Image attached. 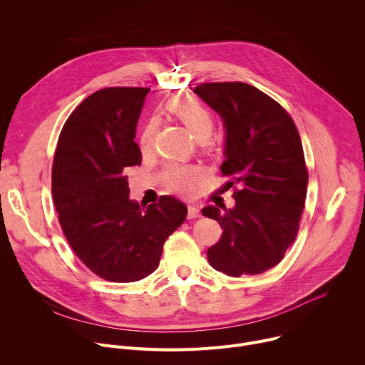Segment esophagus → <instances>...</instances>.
<instances>
[{"label": "esophagus", "mask_w": 365, "mask_h": 365, "mask_svg": "<svg viewBox=\"0 0 365 365\" xmlns=\"http://www.w3.org/2000/svg\"><path fill=\"white\" fill-rule=\"evenodd\" d=\"M197 217H200L199 207H197V206H193V205H189V206H187V218H189V220H193V218H197Z\"/></svg>", "instance_id": "1"}]
</instances>
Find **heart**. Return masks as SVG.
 Segmentation results:
<instances>
[{"label": "heart", "mask_w": 365, "mask_h": 365, "mask_svg": "<svg viewBox=\"0 0 365 365\" xmlns=\"http://www.w3.org/2000/svg\"><path fill=\"white\" fill-rule=\"evenodd\" d=\"M163 107H165V111L169 115H172L175 120L182 123L189 130V133L196 140H199L202 145L206 147L212 144L210 134L214 127V115L199 99L190 95L178 93L170 96L165 102ZM153 138H154V124L150 123L143 128L138 137V147L141 154L145 155L153 150ZM163 178L169 189L186 195L192 192L193 185L199 180L200 172L192 166H186V168L172 166L165 172Z\"/></svg>", "instance_id": "heart-1"}]
</instances>
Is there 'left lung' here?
<instances>
[{
  "mask_svg": "<svg viewBox=\"0 0 365 365\" xmlns=\"http://www.w3.org/2000/svg\"><path fill=\"white\" fill-rule=\"evenodd\" d=\"M224 120V176L234 186L232 210L206 206L222 235L207 262L231 277L277 266L294 242L307 189L299 131L289 113L267 93L244 82L200 83L193 91Z\"/></svg>",
  "mask_w": 365,
  "mask_h": 365,
  "instance_id": "8db88e82",
  "label": "left lung"
}]
</instances>
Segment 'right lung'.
Returning <instances> with one entry per match:
<instances>
[{
  "instance_id": "1",
  "label": "right lung",
  "mask_w": 365,
  "mask_h": 365,
  "mask_svg": "<svg viewBox=\"0 0 365 365\" xmlns=\"http://www.w3.org/2000/svg\"><path fill=\"white\" fill-rule=\"evenodd\" d=\"M148 88H103L66 120L51 168V193L62 231L81 262L115 283L158 269L163 244L187 207L172 196L141 207L128 197L125 170L141 163L135 125Z\"/></svg>"
}]
</instances>
